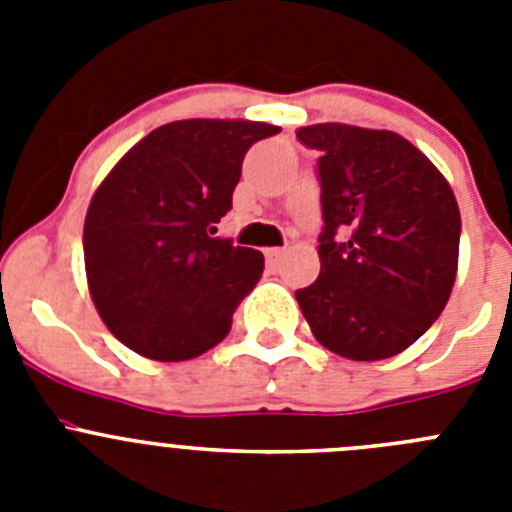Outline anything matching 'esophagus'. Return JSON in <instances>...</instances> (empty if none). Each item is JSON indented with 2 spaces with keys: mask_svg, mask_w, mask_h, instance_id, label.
<instances>
[{
  "mask_svg": "<svg viewBox=\"0 0 512 512\" xmlns=\"http://www.w3.org/2000/svg\"><path fill=\"white\" fill-rule=\"evenodd\" d=\"M282 256H284V248H266V264H269L271 269H277Z\"/></svg>",
  "mask_w": 512,
  "mask_h": 512,
  "instance_id": "obj_1",
  "label": "esophagus"
}]
</instances>
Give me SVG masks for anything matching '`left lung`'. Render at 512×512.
<instances>
[{
  "mask_svg": "<svg viewBox=\"0 0 512 512\" xmlns=\"http://www.w3.org/2000/svg\"><path fill=\"white\" fill-rule=\"evenodd\" d=\"M320 151V277L295 297L312 336L351 361L413 346L449 302L461 215L441 171L392 130L320 122L297 130ZM344 241H337V230Z\"/></svg>",
  "mask_w": 512,
  "mask_h": 512,
  "instance_id": "obj_1",
  "label": "left lung"
}]
</instances>
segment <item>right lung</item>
Segmentation results:
<instances>
[{"label": "right lung", "mask_w": 512, "mask_h": 512, "mask_svg": "<svg viewBox=\"0 0 512 512\" xmlns=\"http://www.w3.org/2000/svg\"><path fill=\"white\" fill-rule=\"evenodd\" d=\"M277 125L176 120L104 176L84 220L89 295L112 336L153 361H187L228 336L264 256L215 238L243 156Z\"/></svg>", "instance_id": "1"}]
</instances>
